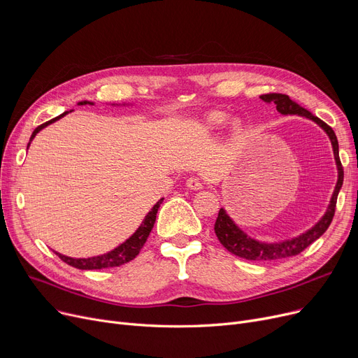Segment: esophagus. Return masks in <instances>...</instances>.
<instances>
[{"label":"esophagus","instance_id":"obj_1","mask_svg":"<svg viewBox=\"0 0 358 358\" xmlns=\"http://www.w3.org/2000/svg\"><path fill=\"white\" fill-rule=\"evenodd\" d=\"M187 187L192 190H201L203 189V181L199 177H190L187 180Z\"/></svg>","mask_w":358,"mask_h":358}]
</instances>
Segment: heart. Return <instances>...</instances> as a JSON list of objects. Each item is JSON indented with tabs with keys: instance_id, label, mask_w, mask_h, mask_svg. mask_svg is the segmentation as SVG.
Listing matches in <instances>:
<instances>
[{
	"instance_id": "b5f03b06",
	"label": "heart",
	"mask_w": 358,
	"mask_h": 358,
	"mask_svg": "<svg viewBox=\"0 0 358 358\" xmlns=\"http://www.w3.org/2000/svg\"><path fill=\"white\" fill-rule=\"evenodd\" d=\"M227 119H228V116L224 115V113L213 111V113H210L208 117H206V124H208V127H210V129H217L224 122H227Z\"/></svg>"
}]
</instances>
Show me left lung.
<instances>
[{
  "mask_svg": "<svg viewBox=\"0 0 358 358\" xmlns=\"http://www.w3.org/2000/svg\"><path fill=\"white\" fill-rule=\"evenodd\" d=\"M259 99L266 103H274L277 111L281 113V115L303 116L321 126L331 139L334 157H335V162H336V168H338V181H336L334 194L331 197L329 206L327 209V213L309 231H306L305 234L299 235L296 238H292L289 241L267 243V242H261L254 238H250L245 232L238 228V224L229 217L227 210H224L223 208L219 210V215H217V219L215 223V232H216L217 239L220 241V243L224 248H227L229 252H232L241 258H245V259L271 261V259H281V258H287V257L300 254L305 248H308L312 242H315L319 236H322L325 234V231L328 229V227L332 222L334 213H335L336 197H338V193H340V190H341L343 181H344V169H343V165L340 161L338 141H336L335 131L332 130V127H329L325 122H322L319 117L313 116L309 110L303 108L302 106H299L297 103L290 100V97L286 96V94H277V92L262 94Z\"/></svg>",
  "mask_w": 358,
  "mask_h": 358,
  "instance_id": "left-lung-1",
  "label": "left lung"
}]
</instances>
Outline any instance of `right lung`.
<instances>
[{"instance_id":"obj_1","label":"right lung","mask_w":358,"mask_h":358,"mask_svg":"<svg viewBox=\"0 0 358 358\" xmlns=\"http://www.w3.org/2000/svg\"><path fill=\"white\" fill-rule=\"evenodd\" d=\"M80 106H84V104H92L91 101H80L78 103ZM69 111H65L62 113L61 116L55 117L41 126H37L34 129V131L30 136V142L34 139V136L39 134V131L46 127L48 124L59 120L61 117H64L65 115H68ZM29 142V145H30ZM27 145V148H29ZM164 199H161L159 201H157L154 204V208L149 210V213L145 216L143 222L141 223V227L136 229V232L131 235L129 239H126L123 243H120V245L117 248H115L113 251L107 252V254H103V255H97V257H90V258H72V257H66V255H62L59 252H55L56 255H58L64 262H66V264L75 267V268H80V270H101V268H110V267H119V266H123L126 264V262L134 259L141 248L145 245V242L150 234V231H152L154 228V223L157 220V213H158V209L159 206L162 203Z\"/></svg>"}]
</instances>
